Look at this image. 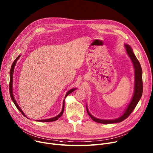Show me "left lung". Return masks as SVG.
Wrapping results in <instances>:
<instances>
[{
	"label": "left lung",
	"mask_w": 153,
	"mask_h": 153,
	"mask_svg": "<svg viewBox=\"0 0 153 153\" xmlns=\"http://www.w3.org/2000/svg\"><path fill=\"white\" fill-rule=\"evenodd\" d=\"M125 47L128 55L130 57L132 63L135 69V86H134V93L133 97L132 98V100L131 101V103H129V106H128L126 110L125 111V113L122 116L119 117L118 118H117V119L115 120H101L98 119V118H97L92 116L89 112L88 108L86 107L87 112L90 116V117L92 118V119L97 123H103V124H109V123H119L124 120H125L126 118H127L130 114L132 113V112L134 111L135 109V106H137L138 102L139 101L140 99L141 98V97L142 95V92H143V81H142V69L140 65V64L138 59H137L136 56H135L134 53L132 52V50L131 48V47L128 45L125 44Z\"/></svg>",
	"instance_id": "8db88e82"
}]
</instances>
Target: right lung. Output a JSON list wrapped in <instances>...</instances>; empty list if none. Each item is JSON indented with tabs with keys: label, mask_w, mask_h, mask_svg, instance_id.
<instances>
[{
	"label": "right lung",
	"mask_w": 153,
	"mask_h": 153,
	"mask_svg": "<svg viewBox=\"0 0 153 153\" xmlns=\"http://www.w3.org/2000/svg\"><path fill=\"white\" fill-rule=\"evenodd\" d=\"M20 56H21V55H19L18 57H17V58H16V59L14 61L13 63L12 64V65H11V69H10V86H9V89H10V97H11V100H12L13 101V103H14L15 106H16L17 108H18V109H19V111L21 112V114H22L24 116L26 117V115L24 114V113L23 112V111H22V109L20 108V107L18 105V104H17V103H16V100H15V99H14V96H13V88H13V87H12V85H13V75L14 66H15V65H16V63L17 61H18V59L19 58ZM75 89H71L70 91H68L67 93L66 94L65 96V98H66V97H67L68 95H69L71 93H72V92H74ZM64 103H65V99H64V101H63V105H62V111L61 112V113H60L58 115H57L56 117H53V118H48V119L40 120H38V122H54V121L57 120L59 117H61V115H62V114H63L64 109ZM26 118H27V117H26Z\"/></svg>",
	"instance_id": "obj_1"
}]
</instances>
